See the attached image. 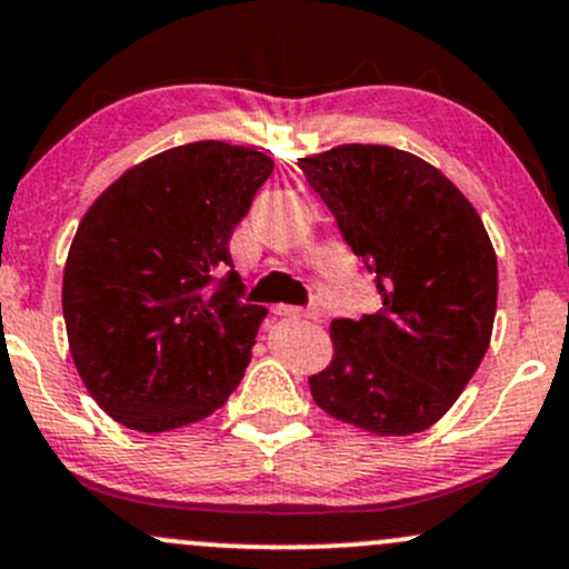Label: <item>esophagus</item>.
I'll return each mask as SVG.
<instances>
[{
	"instance_id": "1",
	"label": "esophagus",
	"mask_w": 569,
	"mask_h": 569,
	"mask_svg": "<svg viewBox=\"0 0 569 569\" xmlns=\"http://www.w3.org/2000/svg\"><path fill=\"white\" fill-rule=\"evenodd\" d=\"M274 313L283 316V319H319V310L313 308H297V305H274Z\"/></svg>"
}]
</instances>
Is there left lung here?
<instances>
[{"label":"left lung","instance_id":"8db88e82","mask_svg":"<svg viewBox=\"0 0 569 569\" xmlns=\"http://www.w3.org/2000/svg\"><path fill=\"white\" fill-rule=\"evenodd\" d=\"M300 169L385 300L379 313L332 321V360L308 379L310 395L365 433H422L452 409L493 335L499 269L486 226L403 149L340 143Z\"/></svg>","mask_w":569,"mask_h":569}]
</instances>
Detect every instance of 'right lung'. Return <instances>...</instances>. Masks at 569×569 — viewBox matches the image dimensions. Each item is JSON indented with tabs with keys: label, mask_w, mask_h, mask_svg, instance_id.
<instances>
[{
	"label": "right lung",
	"mask_w": 569,
	"mask_h": 569,
	"mask_svg": "<svg viewBox=\"0 0 569 569\" xmlns=\"http://www.w3.org/2000/svg\"><path fill=\"white\" fill-rule=\"evenodd\" d=\"M274 160L193 141L124 171L81 218L62 278L70 355L119 426L166 433L218 411L242 381L261 305L242 280L212 289Z\"/></svg>",
	"instance_id": "add662e5"
}]
</instances>
